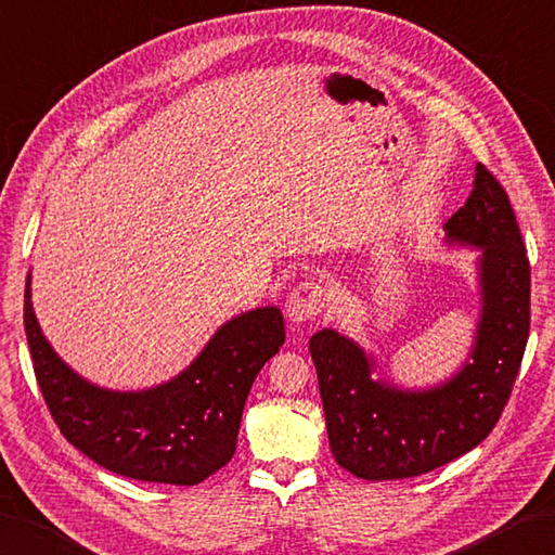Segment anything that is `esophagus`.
Returning a JSON list of instances; mask_svg holds the SVG:
<instances>
[{
    "instance_id": "obj_1",
    "label": "esophagus",
    "mask_w": 555,
    "mask_h": 555,
    "mask_svg": "<svg viewBox=\"0 0 555 555\" xmlns=\"http://www.w3.org/2000/svg\"><path fill=\"white\" fill-rule=\"evenodd\" d=\"M324 300H327V293H324L320 284H314V281H302L300 286H296L288 293L286 318L293 324L318 318L324 308Z\"/></svg>"
}]
</instances>
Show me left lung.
Segmentation results:
<instances>
[{"instance_id":"1","label":"left lung","mask_w":555,"mask_h":555,"mask_svg":"<svg viewBox=\"0 0 555 555\" xmlns=\"http://www.w3.org/2000/svg\"><path fill=\"white\" fill-rule=\"evenodd\" d=\"M444 231L450 245L481 249L479 324L450 379L401 389L371 377L375 361L349 336L322 330L310 339L330 448L358 479H409L462 457L493 430L513 392L529 339V259L507 192L481 163Z\"/></svg>"}]
</instances>
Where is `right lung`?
<instances>
[{
	"instance_id": "right-lung-1",
	"label": "right lung",
	"mask_w": 555,
	"mask_h": 555,
	"mask_svg": "<svg viewBox=\"0 0 555 555\" xmlns=\"http://www.w3.org/2000/svg\"><path fill=\"white\" fill-rule=\"evenodd\" d=\"M24 324L33 371L50 414L76 450L137 481L194 486L231 462L257 373L284 346V314L255 308L221 324L168 383L139 392L98 387L54 353L30 302Z\"/></svg>"
}]
</instances>
